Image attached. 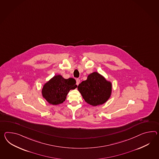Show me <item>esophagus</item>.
Here are the masks:
<instances>
[{"mask_svg":"<svg viewBox=\"0 0 159 159\" xmlns=\"http://www.w3.org/2000/svg\"><path fill=\"white\" fill-rule=\"evenodd\" d=\"M80 79H76V84L77 85H79V83H80Z\"/></svg>","mask_w":159,"mask_h":159,"instance_id":"1","label":"esophagus"}]
</instances>
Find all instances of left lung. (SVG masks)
<instances>
[{"mask_svg":"<svg viewBox=\"0 0 159 159\" xmlns=\"http://www.w3.org/2000/svg\"><path fill=\"white\" fill-rule=\"evenodd\" d=\"M85 102L93 106L104 104L112 93V83L97 72L88 75L87 80L78 87Z\"/></svg>","mask_w":159,"mask_h":159,"instance_id":"1","label":"left lung"}]
</instances>
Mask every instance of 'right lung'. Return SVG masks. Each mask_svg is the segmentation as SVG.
Segmentation results:
<instances>
[{
  "mask_svg": "<svg viewBox=\"0 0 159 159\" xmlns=\"http://www.w3.org/2000/svg\"><path fill=\"white\" fill-rule=\"evenodd\" d=\"M76 80L73 78L66 79L60 75H55L43 85L41 93L43 98L52 105H58L66 101L70 90L75 89Z\"/></svg>",
  "mask_w": 159,
  "mask_h": 159,
  "instance_id": "add662e5",
  "label": "right lung"
}]
</instances>
